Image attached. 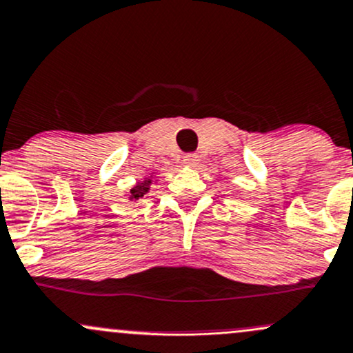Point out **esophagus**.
<instances>
[{
  "label": "esophagus",
  "instance_id": "obj_1",
  "mask_svg": "<svg viewBox=\"0 0 353 353\" xmlns=\"http://www.w3.org/2000/svg\"><path fill=\"white\" fill-rule=\"evenodd\" d=\"M183 164L185 165V168L194 169V168H197V164H199V157H197L196 154H185V156L183 157Z\"/></svg>",
  "mask_w": 353,
  "mask_h": 353
}]
</instances>
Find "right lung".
<instances>
[{
    "mask_svg": "<svg viewBox=\"0 0 353 353\" xmlns=\"http://www.w3.org/2000/svg\"><path fill=\"white\" fill-rule=\"evenodd\" d=\"M152 176H154V174H152ZM152 176L145 177L144 181H139L137 184L132 185V189H130L129 194H127V196H129L130 201L141 199V197H144L147 192L150 191V185H152Z\"/></svg>",
    "mask_w": 353,
    "mask_h": 353,
    "instance_id": "right-lung-1",
    "label": "right lung"
}]
</instances>
